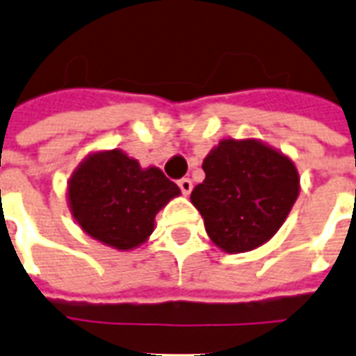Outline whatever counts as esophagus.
Masks as SVG:
<instances>
[{"label":"esophagus","mask_w":356,"mask_h":356,"mask_svg":"<svg viewBox=\"0 0 356 356\" xmlns=\"http://www.w3.org/2000/svg\"><path fill=\"white\" fill-rule=\"evenodd\" d=\"M179 188H181V193L185 194V196H188L191 191H193V181L191 179H181L179 181Z\"/></svg>","instance_id":"34e87169"}]
</instances>
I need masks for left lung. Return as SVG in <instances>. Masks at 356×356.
<instances>
[{
	"label": "left lung",
	"instance_id": "left-lung-1",
	"mask_svg": "<svg viewBox=\"0 0 356 356\" xmlns=\"http://www.w3.org/2000/svg\"><path fill=\"white\" fill-rule=\"evenodd\" d=\"M191 202L219 250L244 254L275 236L299 196L290 156L259 139H223L202 162Z\"/></svg>",
	"mask_w": 356,
	"mask_h": 356
}]
</instances>
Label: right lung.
<instances>
[{
  "mask_svg": "<svg viewBox=\"0 0 356 356\" xmlns=\"http://www.w3.org/2000/svg\"><path fill=\"white\" fill-rule=\"evenodd\" d=\"M179 194L160 168H140L120 148L89 152L66 183L74 221L91 238L120 252L145 244L156 213Z\"/></svg>",
  "mask_w": 356,
  "mask_h": 356,
  "instance_id": "1",
  "label": "right lung"
}]
</instances>
